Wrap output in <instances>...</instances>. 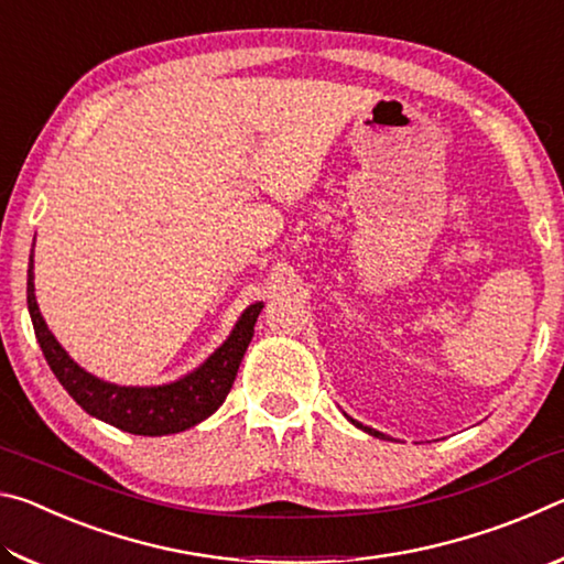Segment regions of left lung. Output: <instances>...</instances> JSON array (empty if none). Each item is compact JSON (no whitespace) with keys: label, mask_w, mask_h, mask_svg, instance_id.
<instances>
[{"label":"left lung","mask_w":564,"mask_h":564,"mask_svg":"<svg viewBox=\"0 0 564 564\" xmlns=\"http://www.w3.org/2000/svg\"><path fill=\"white\" fill-rule=\"evenodd\" d=\"M352 423H356V420H352ZM356 425H358V427H362L360 423H356ZM362 431H368L370 435H376V437H383V433H378V431H370V427H362Z\"/></svg>","instance_id":"obj_1"}]
</instances>
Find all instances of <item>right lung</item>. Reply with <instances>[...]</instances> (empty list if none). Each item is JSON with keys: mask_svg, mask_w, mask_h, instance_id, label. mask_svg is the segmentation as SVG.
Wrapping results in <instances>:
<instances>
[{"mask_svg": "<svg viewBox=\"0 0 564 564\" xmlns=\"http://www.w3.org/2000/svg\"><path fill=\"white\" fill-rule=\"evenodd\" d=\"M26 275H30L26 279V303H30L34 333L56 380L89 415L133 435L181 433L218 410L234 386L243 352L253 338L256 318L263 308L261 303L251 305L236 323L224 346L191 376L159 388H121L89 376L66 356V350L46 328L40 305H36L32 259Z\"/></svg>", "mask_w": 564, "mask_h": 564, "instance_id": "right-lung-1", "label": "right lung"}]
</instances>
